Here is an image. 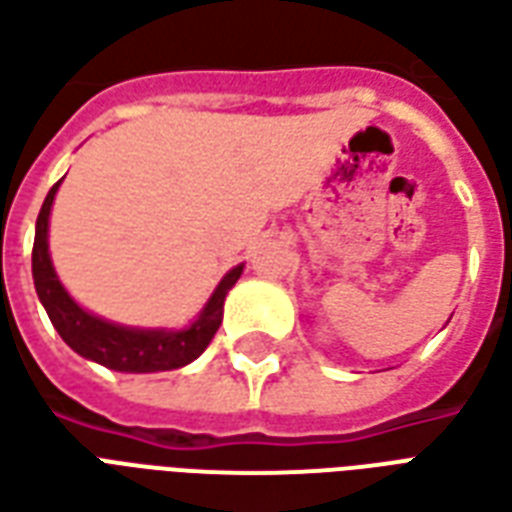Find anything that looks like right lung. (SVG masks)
Wrapping results in <instances>:
<instances>
[{
	"mask_svg": "<svg viewBox=\"0 0 512 512\" xmlns=\"http://www.w3.org/2000/svg\"><path fill=\"white\" fill-rule=\"evenodd\" d=\"M62 183V180H60ZM54 183L43 200L35 224V246H32V277L38 290L40 304L49 312L54 329L65 343L84 359H93L98 365L117 370V373H158V370H178L189 365L211 345L213 334L219 329L224 315V299L233 288L244 266H235L213 290L208 304L202 307L200 318L189 329L164 332V329H131L120 323H109L84 312L62 288L54 274L49 257V213L54 194L60 189Z\"/></svg>",
	"mask_w": 512,
	"mask_h": 512,
	"instance_id": "right-lung-1",
	"label": "right lung"
}]
</instances>
